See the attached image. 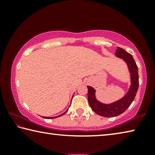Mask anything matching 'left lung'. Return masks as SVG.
Listing matches in <instances>:
<instances>
[{"mask_svg": "<svg viewBox=\"0 0 155 155\" xmlns=\"http://www.w3.org/2000/svg\"><path fill=\"white\" fill-rule=\"evenodd\" d=\"M115 55L124 60L130 73L131 85L126 96L114 103L103 104L96 99L95 90L90 86H87V98L90 107L96 114L103 117L117 116L124 113L134 101L139 87L138 68L133 56L120 47H117Z\"/></svg>", "mask_w": 155, "mask_h": 155, "instance_id": "1", "label": "left lung"}]
</instances>
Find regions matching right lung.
<instances>
[{
    "label": "right lung",
    "mask_w": 155,
    "mask_h": 155,
    "mask_svg": "<svg viewBox=\"0 0 155 155\" xmlns=\"http://www.w3.org/2000/svg\"><path fill=\"white\" fill-rule=\"evenodd\" d=\"M68 111V110H66V111H65L64 114H61V115H58V116H56V117H43L44 118H47V119H52V118H56V117H59V116H61V115H63L64 114H65V113H66L67 111Z\"/></svg>",
    "instance_id": "right-lung-1"
}]
</instances>
